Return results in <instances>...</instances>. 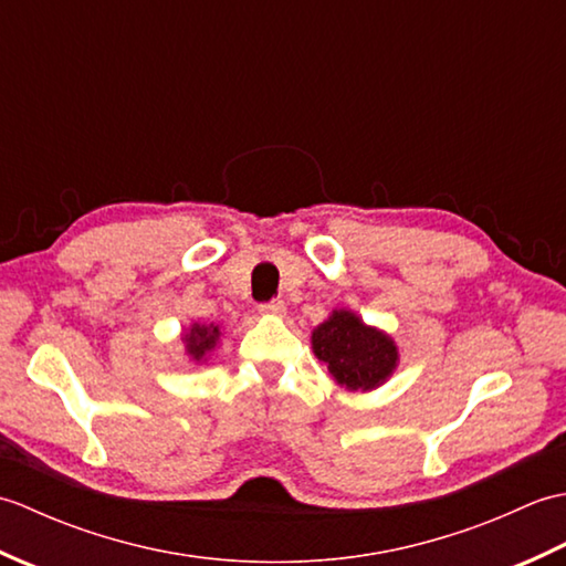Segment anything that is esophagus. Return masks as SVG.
<instances>
[{"label": "esophagus", "instance_id": "obj_1", "mask_svg": "<svg viewBox=\"0 0 566 566\" xmlns=\"http://www.w3.org/2000/svg\"><path fill=\"white\" fill-rule=\"evenodd\" d=\"M260 314H270V316H284L286 306L282 298H272L268 304H260Z\"/></svg>", "mask_w": 566, "mask_h": 566}]
</instances>
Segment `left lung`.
<instances>
[{
	"instance_id": "8db88e82",
	"label": "left lung",
	"mask_w": 566,
	"mask_h": 566,
	"mask_svg": "<svg viewBox=\"0 0 566 566\" xmlns=\"http://www.w3.org/2000/svg\"><path fill=\"white\" fill-rule=\"evenodd\" d=\"M311 345L333 379L350 391L381 387L399 365V347L389 335L345 308L333 311L328 321L311 333Z\"/></svg>"
}]
</instances>
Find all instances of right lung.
I'll use <instances>...</instances> for the list:
<instances>
[{"label": "right lung", "mask_w": 566, "mask_h": 566, "mask_svg": "<svg viewBox=\"0 0 566 566\" xmlns=\"http://www.w3.org/2000/svg\"><path fill=\"white\" fill-rule=\"evenodd\" d=\"M221 338V328L213 326V323H191V328L185 333V347H187V355L195 359V363H201V359H207V355L213 350L216 345H219Z\"/></svg>", "instance_id": "add662e5"}]
</instances>
